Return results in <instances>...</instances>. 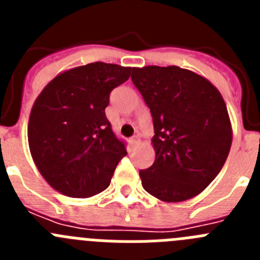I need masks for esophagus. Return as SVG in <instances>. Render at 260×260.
Listing matches in <instances>:
<instances>
[{
    "label": "esophagus",
    "instance_id": "obj_1",
    "mask_svg": "<svg viewBox=\"0 0 260 260\" xmlns=\"http://www.w3.org/2000/svg\"><path fill=\"white\" fill-rule=\"evenodd\" d=\"M139 143H141V138L138 137V135H135V137H133L132 139H130V144H132V147H137Z\"/></svg>",
    "mask_w": 260,
    "mask_h": 260
}]
</instances>
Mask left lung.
I'll use <instances>...</instances> for the list:
<instances>
[{
	"mask_svg": "<svg viewBox=\"0 0 260 260\" xmlns=\"http://www.w3.org/2000/svg\"><path fill=\"white\" fill-rule=\"evenodd\" d=\"M132 79L155 128V161L139 172L144 190L168 203L194 198L215 180L231 151L233 132L221 93L178 66L133 68Z\"/></svg>",
	"mask_w": 260,
	"mask_h": 260,
	"instance_id": "1",
	"label": "left lung"
}]
</instances>
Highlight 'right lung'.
Returning <instances> with one entry per match:
<instances>
[{
    "instance_id": "obj_1",
    "label": "right lung",
    "mask_w": 260,
    "mask_h": 260,
    "mask_svg": "<svg viewBox=\"0 0 260 260\" xmlns=\"http://www.w3.org/2000/svg\"><path fill=\"white\" fill-rule=\"evenodd\" d=\"M132 68L93 62L62 71L44 87L28 119L34 162L53 189L88 198L109 186L126 155L105 116L112 89L130 78Z\"/></svg>"
}]
</instances>
